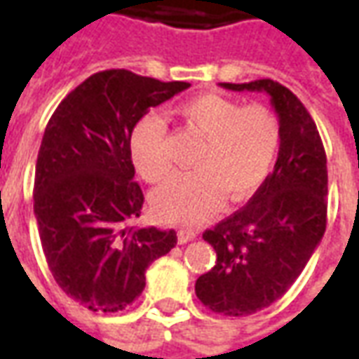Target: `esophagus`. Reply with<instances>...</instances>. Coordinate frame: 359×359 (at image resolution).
Segmentation results:
<instances>
[{"label": "esophagus", "instance_id": "obj_1", "mask_svg": "<svg viewBox=\"0 0 359 359\" xmlns=\"http://www.w3.org/2000/svg\"><path fill=\"white\" fill-rule=\"evenodd\" d=\"M177 236H179L180 244H187V242L194 241V238H196V231H192V229H179V233H177Z\"/></svg>", "mask_w": 359, "mask_h": 359}]
</instances>
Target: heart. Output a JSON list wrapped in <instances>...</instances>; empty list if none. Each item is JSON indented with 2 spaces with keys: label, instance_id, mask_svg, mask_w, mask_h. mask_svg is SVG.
I'll return each mask as SVG.
<instances>
[{
  "label": "heart",
  "instance_id": "heart-1",
  "mask_svg": "<svg viewBox=\"0 0 359 359\" xmlns=\"http://www.w3.org/2000/svg\"><path fill=\"white\" fill-rule=\"evenodd\" d=\"M190 130L203 136L196 171L179 172L157 188L151 208L165 223L194 225L223 203L256 194L273 171L280 149V123L264 105H244L219 94H200L179 105ZM130 159L142 179L161 182L171 172L163 118L148 113L134 125Z\"/></svg>",
  "mask_w": 359,
  "mask_h": 359
}]
</instances>
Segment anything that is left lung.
I'll list each match as a JSON object with an SVG mask.
<instances>
[{"mask_svg": "<svg viewBox=\"0 0 359 359\" xmlns=\"http://www.w3.org/2000/svg\"><path fill=\"white\" fill-rule=\"evenodd\" d=\"M219 86L265 92L280 123L277 163L242 210L203 233L217 259L196 280V296L223 316H252L277 302L298 278L327 226V156L308 109L283 84Z\"/></svg>", "mask_w": 359, "mask_h": 359, "instance_id": "obj_1", "label": "left lung"}]
</instances>
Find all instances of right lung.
<instances>
[{
    "instance_id": "1",
    "label": "right lung",
    "mask_w": 359,
    "mask_h": 359,
    "mask_svg": "<svg viewBox=\"0 0 359 359\" xmlns=\"http://www.w3.org/2000/svg\"><path fill=\"white\" fill-rule=\"evenodd\" d=\"M188 86L102 71L67 95L46 126L34 175L38 233L59 288L90 311L133 304L149 264L177 244L175 231L130 225L144 194L128 140L149 107Z\"/></svg>"
}]
</instances>
